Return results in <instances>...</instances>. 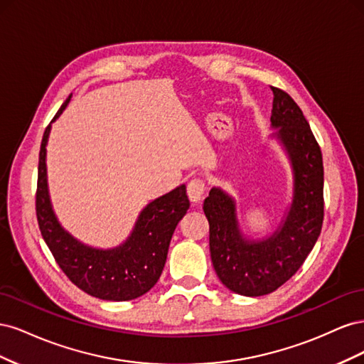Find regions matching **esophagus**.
I'll return each mask as SVG.
<instances>
[{
    "mask_svg": "<svg viewBox=\"0 0 364 364\" xmlns=\"http://www.w3.org/2000/svg\"><path fill=\"white\" fill-rule=\"evenodd\" d=\"M205 182L202 179H193L188 186H186V194L193 205L200 203L205 197Z\"/></svg>",
    "mask_w": 364,
    "mask_h": 364,
    "instance_id": "esophagus-1",
    "label": "esophagus"
}]
</instances>
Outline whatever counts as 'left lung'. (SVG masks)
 Returning <instances> with one entry per match:
<instances>
[{
    "label": "left lung",
    "mask_w": 364,
    "mask_h": 364,
    "mask_svg": "<svg viewBox=\"0 0 364 364\" xmlns=\"http://www.w3.org/2000/svg\"><path fill=\"white\" fill-rule=\"evenodd\" d=\"M270 117L272 134L291 171V194L279 223L252 237L240 222L238 200L213 186L203 202L209 250L218 279L241 296H264L287 282L306 259L323 223V161L310 124L293 98L278 87Z\"/></svg>",
    "instance_id": "obj_1"
}]
</instances>
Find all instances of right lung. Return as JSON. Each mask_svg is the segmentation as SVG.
<instances>
[{
    "label": "right lung",
    "mask_w": 364,
    "mask_h": 364,
    "mask_svg": "<svg viewBox=\"0 0 364 364\" xmlns=\"http://www.w3.org/2000/svg\"><path fill=\"white\" fill-rule=\"evenodd\" d=\"M73 94L60 106L51 124L67 109ZM51 124L39 151L36 215L42 238L63 273L85 293L103 301H132L155 285L167 261L176 226L190 208L185 183L151 200L136 218L127 238L114 247H95L75 238L54 213L48 190L47 146Z\"/></svg>",
    "instance_id": "obj_1"
}]
</instances>
